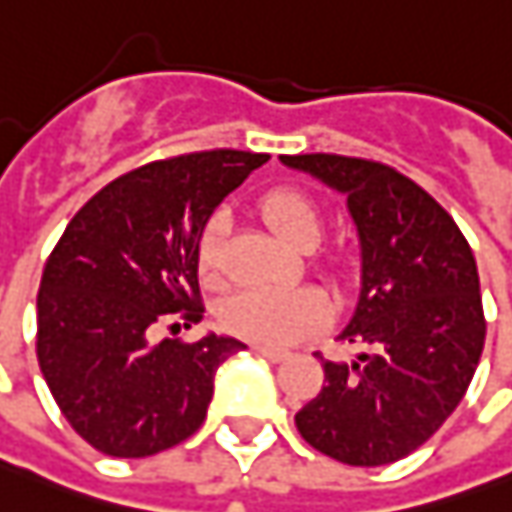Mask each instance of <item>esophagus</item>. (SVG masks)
I'll list each match as a JSON object with an SVG mask.
<instances>
[{
	"instance_id": "obj_1",
	"label": "esophagus",
	"mask_w": 512,
	"mask_h": 512,
	"mask_svg": "<svg viewBox=\"0 0 512 512\" xmlns=\"http://www.w3.org/2000/svg\"><path fill=\"white\" fill-rule=\"evenodd\" d=\"M253 350H256L259 356L270 359V362H285L287 356H290V353H287V350H282V347H262V344H256Z\"/></svg>"
}]
</instances>
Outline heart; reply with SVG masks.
<instances>
[{
  "label": "heart",
  "instance_id": "obj_1",
  "mask_svg": "<svg viewBox=\"0 0 512 512\" xmlns=\"http://www.w3.org/2000/svg\"><path fill=\"white\" fill-rule=\"evenodd\" d=\"M265 225L293 247H313L322 236V210L316 199L299 187H273L259 199ZM225 216H210L199 233L196 259L207 285L222 282V253H225ZM327 265H339L336 256ZM227 333L253 344H287L313 333L330 319V299L319 287L293 290H242L230 296L219 313Z\"/></svg>",
  "mask_w": 512,
  "mask_h": 512
}]
</instances>
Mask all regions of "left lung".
Returning a JSON list of instances; mask_svg holds the SVG:
<instances>
[{
  "label": "left lung",
  "instance_id": "obj_1",
  "mask_svg": "<svg viewBox=\"0 0 512 512\" xmlns=\"http://www.w3.org/2000/svg\"><path fill=\"white\" fill-rule=\"evenodd\" d=\"M347 196L362 242V290L316 399L296 413L310 447L353 467L399 462L459 407L484 347L482 293L464 233L424 187L390 165L336 153L282 156Z\"/></svg>",
  "mask_w": 512,
  "mask_h": 512
}]
</instances>
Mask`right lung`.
I'll return each mask as SVG.
<instances>
[{
	"instance_id": "1",
	"label": "right lung",
	"mask_w": 512,
	"mask_h": 512,
	"mask_svg": "<svg viewBox=\"0 0 512 512\" xmlns=\"http://www.w3.org/2000/svg\"><path fill=\"white\" fill-rule=\"evenodd\" d=\"M267 153L199 150L113 179L70 219L36 299V359L70 427L99 453L145 459L193 436L230 336L150 342L202 322L199 233ZM173 327V325H170Z\"/></svg>"
}]
</instances>
